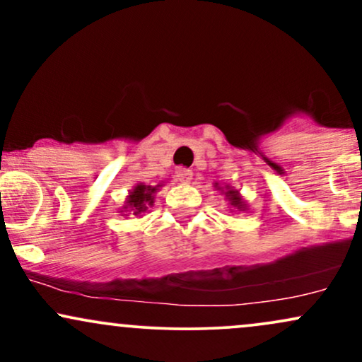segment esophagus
<instances>
[{"label":"esophagus","instance_id":"1","mask_svg":"<svg viewBox=\"0 0 362 362\" xmlns=\"http://www.w3.org/2000/svg\"><path fill=\"white\" fill-rule=\"evenodd\" d=\"M177 178L182 182V184H189V182L192 180V172H190V170H185V168L177 170Z\"/></svg>","mask_w":362,"mask_h":362}]
</instances>
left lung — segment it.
<instances>
[{
    "label": "left lung",
    "instance_id": "1",
    "mask_svg": "<svg viewBox=\"0 0 362 362\" xmlns=\"http://www.w3.org/2000/svg\"><path fill=\"white\" fill-rule=\"evenodd\" d=\"M214 189L219 190V192L224 195V199H226L228 204L231 206V211H233V213H236V211H247L248 209L247 201H245L243 195L240 194V190H236L235 187H231V185L221 187L218 182H216Z\"/></svg>",
    "mask_w": 362,
    "mask_h": 362
}]
</instances>
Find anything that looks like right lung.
Here are the masks:
<instances>
[{"label":"right lung","instance_id":"1","mask_svg":"<svg viewBox=\"0 0 362 362\" xmlns=\"http://www.w3.org/2000/svg\"><path fill=\"white\" fill-rule=\"evenodd\" d=\"M163 184L158 185H144L138 184L134 185V189L129 190V195L124 201V206L120 207L119 213L122 216L134 214L136 218H141L144 213H148V209L155 204V194L160 190V187Z\"/></svg>","mask_w":362,"mask_h":362}]
</instances>
